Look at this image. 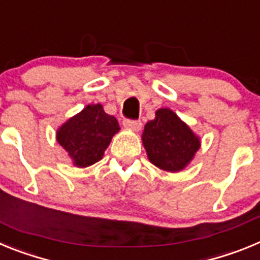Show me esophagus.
Returning <instances> with one entry per match:
<instances>
[{
    "mask_svg": "<svg viewBox=\"0 0 260 260\" xmlns=\"http://www.w3.org/2000/svg\"><path fill=\"white\" fill-rule=\"evenodd\" d=\"M123 126L127 128H132L134 132H139L142 128V122L138 119H123Z\"/></svg>",
    "mask_w": 260,
    "mask_h": 260,
    "instance_id": "34e87169",
    "label": "esophagus"
}]
</instances>
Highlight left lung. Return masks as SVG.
Here are the masks:
<instances>
[{
    "label": "left lung",
    "instance_id": "1",
    "mask_svg": "<svg viewBox=\"0 0 260 260\" xmlns=\"http://www.w3.org/2000/svg\"><path fill=\"white\" fill-rule=\"evenodd\" d=\"M142 139L150 161L168 172L183 169L201 146L199 138L168 108L158 109L156 118L146 123Z\"/></svg>",
    "mask_w": 260,
    "mask_h": 260
}]
</instances>
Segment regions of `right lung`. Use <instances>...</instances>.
Returning <instances> with one entry per match:
<instances>
[{"label":"right lung","mask_w":260,"mask_h":260,"mask_svg":"<svg viewBox=\"0 0 260 260\" xmlns=\"http://www.w3.org/2000/svg\"><path fill=\"white\" fill-rule=\"evenodd\" d=\"M118 130L117 119L105 113L102 105H87L58 128L57 142L68 151L77 167L84 168L102 160Z\"/></svg>","instance_id":"1"}]
</instances>
